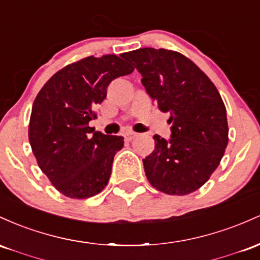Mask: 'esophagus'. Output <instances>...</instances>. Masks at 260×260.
Returning a JSON list of instances; mask_svg holds the SVG:
<instances>
[{
	"mask_svg": "<svg viewBox=\"0 0 260 260\" xmlns=\"http://www.w3.org/2000/svg\"><path fill=\"white\" fill-rule=\"evenodd\" d=\"M136 136H138V134L133 133V131H125L124 133V139L126 140V141H131V140L135 139Z\"/></svg>",
	"mask_w": 260,
	"mask_h": 260,
	"instance_id": "esophagus-1",
	"label": "esophagus"
}]
</instances>
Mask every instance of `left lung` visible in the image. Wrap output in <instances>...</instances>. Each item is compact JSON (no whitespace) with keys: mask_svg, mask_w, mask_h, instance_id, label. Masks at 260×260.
I'll list each match as a JSON object with an SVG mask.
<instances>
[{"mask_svg":"<svg viewBox=\"0 0 260 260\" xmlns=\"http://www.w3.org/2000/svg\"><path fill=\"white\" fill-rule=\"evenodd\" d=\"M141 74L146 92L168 112L171 139L154 135L142 159L148 182L169 195H186L205 184L229 142L226 108L210 78L180 52L142 48L125 52Z\"/></svg>","mask_w":260,"mask_h":260,"instance_id":"obj_1","label":"left lung"}]
</instances>
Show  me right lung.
Wrapping results in <instances>:
<instances>
[{
    "label": "right lung",
    "mask_w": 260,
    "mask_h": 260,
    "mask_svg": "<svg viewBox=\"0 0 260 260\" xmlns=\"http://www.w3.org/2000/svg\"><path fill=\"white\" fill-rule=\"evenodd\" d=\"M133 71L116 55L88 56L56 72L38 93L29 142L43 173L65 197L91 198L109 182L113 159L124 140L88 124L95 119L94 108L106 99L109 83Z\"/></svg>",
    "instance_id": "add662e5"
}]
</instances>
